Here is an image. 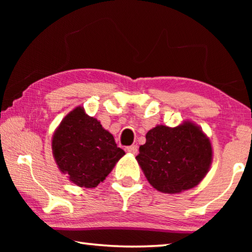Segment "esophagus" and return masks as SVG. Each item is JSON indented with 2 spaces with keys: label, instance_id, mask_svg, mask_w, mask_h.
<instances>
[{
  "label": "esophagus",
  "instance_id": "1",
  "mask_svg": "<svg viewBox=\"0 0 252 252\" xmlns=\"http://www.w3.org/2000/svg\"><path fill=\"white\" fill-rule=\"evenodd\" d=\"M126 151L127 153H131V155H136L138 153V146H130V147H126Z\"/></svg>",
  "mask_w": 252,
  "mask_h": 252
}]
</instances>
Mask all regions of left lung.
<instances>
[{
    "label": "left lung",
    "mask_w": 252,
    "mask_h": 252,
    "mask_svg": "<svg viewBox=\"0 0 252 252\" xmlns=\"http://www.w3.org/2000/svg\"><path fill=\"white\" fill-rule=\"evenodd\" d=\"M135 159L155 189L176 194L203 180L211 167L213 149L201 127L186 120L177 126L158 125L149 130Z\"/></svg>",
    "instance_id": "8db88e82"
}]
</instances>
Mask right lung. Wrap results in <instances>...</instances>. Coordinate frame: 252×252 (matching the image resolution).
<instances>
[{
    "label": "right lung",
    "instance_id": "add662e5",
    "mask_svg": "<svg viewBox=\"0 0 252 252\" xmlns=\"http://www.w3.org/2000/svg\"><path fill=\"white\" fill-rule=\"evenodd\" d=\"M52 155L61 173L81 188L103 182L126 155L97 119L76 106L60 122L51 140Z\"/></svg>",
    "mask_w": 252,
    "mask_h": 252
}]
</instances>
